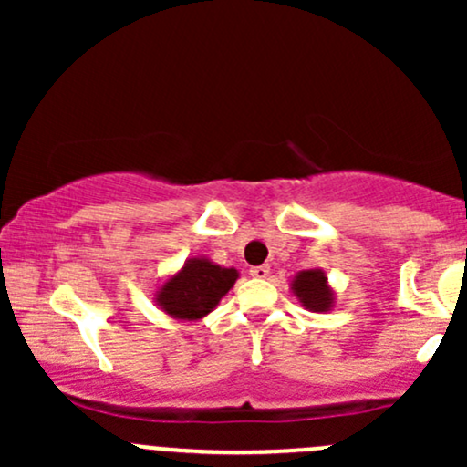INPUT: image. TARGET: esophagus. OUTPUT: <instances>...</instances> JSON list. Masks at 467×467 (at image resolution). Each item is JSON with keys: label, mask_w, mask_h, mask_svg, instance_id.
<instances>
[{"label": "esophagus", "mask_w": 467, "mask_h": 467, "mask_svg": "<svg viewBox=\"0 0 467 467\" xmlns=\"http://www.w3.org/2000/svg\"><path fill=\"white\" fill-rule=\"evenodd\" d=\"M250 275L254 278H267L270 276V265H254L250 267Z\"/></svg>", "instance_id": "34e87169"}]
</instances>
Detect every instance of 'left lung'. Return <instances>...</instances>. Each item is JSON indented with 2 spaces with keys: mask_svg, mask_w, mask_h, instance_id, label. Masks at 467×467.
<instances>
[{
  "mask_svg": "<svg viewBox=\"0 0 467 467\" xmlns=\"http://www.w3.org/2000/svg\"><path fill=\"white\" fill-rule=\"evenodd\" d=\"M292 294L305 309L316 314L329 312L336 305V292L323 270H303L292 278Z\"/></svg>",
  "mask_w": 467,
  "mask_h": 467,
  "instance_id": "1",
  "label": "left lung"
}]
</instances>
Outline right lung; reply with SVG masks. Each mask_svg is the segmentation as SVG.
<instances>
[{
	"mask_svg": "<svg viewBox=\"0 0 467 467\" xmlns=\"http://www.w3.org/2000/svg\"><path fill=\"white\" fill-rule=\"evenodd\" d=\"M237 278L239 270L234 267L217 265L206 256H192L160 283L153 301L175 320H202L217 307Z\"/></svg>",
	"mask_w": 467,
	"mask_h": 467,
	"instance_id": "obj_1",
	"label": "right lung"
}]
</instances>
